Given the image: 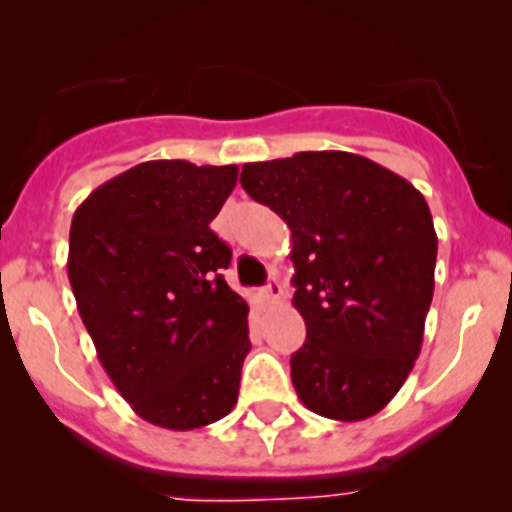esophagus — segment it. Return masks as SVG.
<instances>
[{
    "mask_svg": "<svg viewBox=\"0 0 512 512\" xmlns=\"http://www.w3.org/2000/svg\"><path fill=\"white\" fill-rule=\"evenodd\" d=\"M260 294H262V299H267V302H277V299H280L282 294H285V287H282V282L272 280L270 285L262 289Z\"/></svg>",
    "mask_w": 512,
    "mask_h": 512,
    "instance_id": "obj_1",
    "label": "esophagus"
}]
</instances>
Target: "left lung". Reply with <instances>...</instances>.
I'll use <instances>...</instances> for the list:
<instances>
[{
    "label": "left lung",
    "mask_w": 512,
    "mask_h": 512,
    "mask_svg": "<svg viewBox=\"0 0 512 512\" xmlns=\"http://www.w3.org/2000/svg\"><path fill=\"white\" fill-rule=\"evenodd\" d=\"M240 183L292 232L299 401L334 421L379 414L414 369L431 307L438 237L423 195L344 151L247 163Z\"/></svg>",
    "instance_id": "obj_1"
}]
</instances>
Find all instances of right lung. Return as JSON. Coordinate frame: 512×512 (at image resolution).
Wrapping results in <instances>:
<instances>
[{
	"instance_id": "1",
	"label": "right lung",
	"mask_w": 512,
	"mask_h": 512,
	"mask_svg": "<svg viewBox=\"0 0 512 512\" xmlns=\"http://www.w3.org/2000/svg\"><path fill=\"white\" fill-rule=\"evenodd\" d=\"M237 165L148 160L76 208L69 282L98 361L138 416L193 431L230 414L250 352L232 250L210 230Z\"/></svg>"
}]
</instances>
